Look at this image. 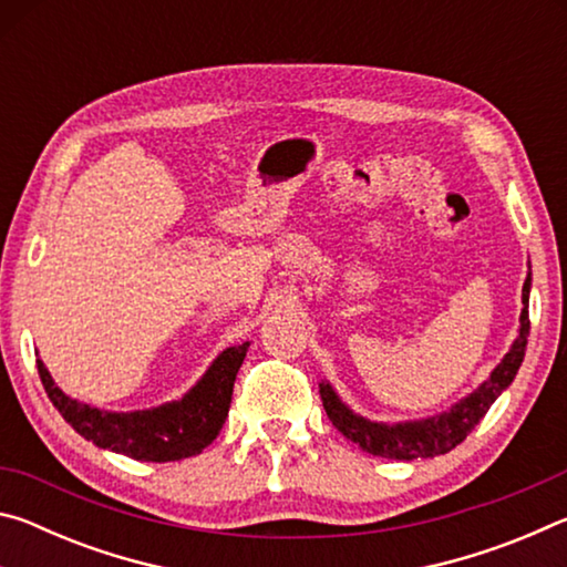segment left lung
<instances>
[{"label":"left lung","mask_w":567,"mask_h":567,"mask_svg":"<svg viewBox=\"0 0 567 567\" xmlns=\"http://www.w3.org/2000/svg\"><path fill=\"white\" fill-rule=\"evenodd\" d=\"M527 300H530V275L523 285V312H520V332L513 342L511 352L505 354L501 364L491 372L483 385L470 392L467 398L455 402L447 412H440L435 417L412 420V422H372L344 405L338 392L330 388V382H320V398L324 412L332 420V425L340 433L360 445L364 453L388 457V460H415V457H435L445 455L457 447L473 433L475 425L485 417L497 395L515 380L520 362L525 358L527 334H530V315H527Z\"/></svg>","instance_id":"left-lung-1"}]
</instances>
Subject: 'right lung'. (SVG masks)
<instances>
[{
	"label": "right lung",
	"mask_w": 567,
	"mask_h": 567,
	"mask_svg": "<svg viewBox=\"0 0 567 567\" xmlns=\"http://www.w3.org/2000/svg\"><path fill=\"white\" fill-rule=\"evenodd\" d=\"M247 348L249 342H243L219 352L197 385L182 400L134 412H107L76 402L54 385L42 360H37V370L52 405L84 440L145 463H169V460L199 455L219 435Z\"/></svg>",
	"instance_id": "right-lung-1"
}]
</instances>
